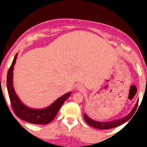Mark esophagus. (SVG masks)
Segmentation results:
<instances>
[{
    "mask_svg": "<svg viewBox=\"0 0 147 147\" xmlns=\"http://www.w3.org/2000/svg\"><path fill=\"white\" fill-rule=\"evenodd\" d=\"M77 89H78L79 91H82V92L84 90V87H83L82 85H81V84H78V85H77Z\"/></svg>",
    "mask_w": 147,
    "mask_h": 147,
    "instance_id": "1",
    "label": "esophagus"
}]
</instances>
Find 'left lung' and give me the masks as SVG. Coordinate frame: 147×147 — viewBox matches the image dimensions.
I'll list each match as a JSON object with an SVG mask.
<instances>
[{
	"label": "left lung",
	"mask_w": 147,
	"mask_h": 147,
	"mask_svg": "<svg viewBox=\"0 0 147 147\" xmlns=\"http://www.w3.org/2000/svg\"><path fill=\"white\" fill-rule=\"evenodd\" d=\"M137 107V104H136L135 107H134V109H132V111L131 112V113L129 115H128L127 116L121 118V119L115 120V121H108V122H102V121H94V120L90 119L87 115L84 114V120L86 121V122L90 125L91 127H94V128L99 129H109L114 128V127H117L118 126L121 125L122 124H124V122H126L127 121H128L129 119L131 118V115L134 113V111L136 110V108Z\"/></svg>",
	"instance_id": "obj_1"
}]
</instances>
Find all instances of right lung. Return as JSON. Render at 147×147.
<instances>
[{
  "mask_svg": "<svg viewBox=\"0 0 147 147\" xmlns=\"http://www.w3.org/2000/svg\"><path fill=\"white\" fill-rule=\"evenodd\" d=\"M17 56L18 54H16L7 75V88H8V95L13 112L18 117L27 122L35 124H48L55 119L62 105L70 96L71 92L66 93L53 102L51 105L44 109H35L26 106L18 98L13 88V66L16 64Z\"/></svg>",
  "mask_w": 147,
  "mask_h": 147,
  "instance_id": "add662e5",
  "label": "right lung"
}]
</instances>
